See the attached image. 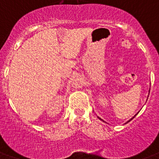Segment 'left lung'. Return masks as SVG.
I'll list each match as a JSON object with an SVG mask.
<instances>
[{"label":"left lung","instance_id":"1","mask_svg":"<svg viewBox=\"0 0 159 159\" xmlns=\"http://www.w3.org/2000/svg\"><path fill=\"white\" fill-rule=\"evenodd\" d=\"M149 92H150V91H149ZM136 116V115H135V116ZM134 117H133V118H131V119H130V120H128V121H127V123H129V122H130V120H131V119H134ZM97 117H98V119H100V120H102V122H104V123H107V122H105V121H104V120H102V119H101V118H99V116H97ZM126 123H125V124H126Z\"/></svg>","mask_w":159,"mask_h":159}]
</instances>
